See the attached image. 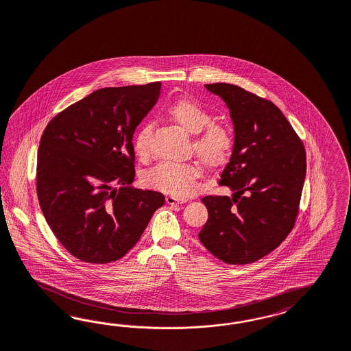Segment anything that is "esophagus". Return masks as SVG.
Masks as SVG:
<instances>
[{"mask_svg": "<svg viewBox=\"0 0 351 351\" xmlns=\"http://www.w3.org/2000/svg\"><path fill=\"white\" fill-rule=\"evenodd\" d=\"M189 201L188 198L184 197H175V195H167L166 197V203L167 204H176V203H186Z\"/></svg>", "mask_w": 351, "mask_h": 351, "instance_id": "34e87169", "label": "esophagus"}]
</instances>
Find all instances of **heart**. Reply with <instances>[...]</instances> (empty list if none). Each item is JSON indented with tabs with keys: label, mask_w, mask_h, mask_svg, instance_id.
I'll return each instance as SVG.
<instances>
[{
	"label": "heart",
	"mask_w": 351,
	"mask_h": 351,
	"mask_svg": "<svg viewBox=\"0 0 351 351\" xmlns=\"http://www.w3.org/2000/svg\"><path fill=\"white\" fill-rule=\"evenodd\" d=\"M166 114L189 134H197L193 149L197 157L208 169H219L226 163L232 149V131L223 125L211 123L213 116L199 103L191 99H179L167 106ZM152 126L149 123L138 128L134 138V150L138 158L149 156V138ZM201 167L195 163L162 162L147 172L145 182L149 186L173 195H189L201 176Z\"/></svg>",
	"instance_id": "b5f03b06"
}]
</instances>
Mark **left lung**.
Listing matches in <instances>:
<instances>
[{
	"mask_svg": "<svg viewBox=\"0 0 351 351\" xmlns=\"http://www.w3.org/2000/svg\"><path fill=\"white\" fill-rule=\"evenodd\" d=\"M204 86L223 99L233 121V152L219 181L233 195L203 197L208 219L198 238L226 264H251L274 251L292 230L306 175V153L271 101L239 86Z\"/></svg>",
	"mask_w": 351,
	"mask_h": 351,
	"instance_id": "8db88e82",
	"label": "left lung"
}]
</instances>
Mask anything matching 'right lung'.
<instances>
[{"label": "right lung", "instance_id": "1", "mask_svg": "<svg viewBox=\"0 0 351 351\" xmlns=\"http://www.w3.org/2000/svg\"><path fill=\"white\" fill-rule=\"evenodd\" d=\"M160 90V82L96 90L56 114L43 131L38 202L58 241L81 261L108 264L123 257L165 204L160 191L131 186L132 136Z\"/></svg>", "mask_w": 351, "mask_h": 351}]
</instances>
